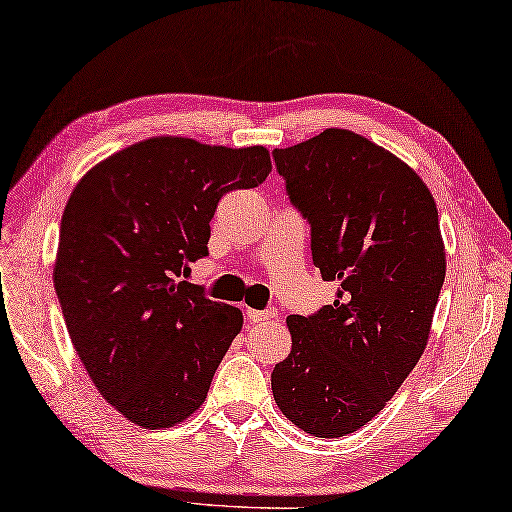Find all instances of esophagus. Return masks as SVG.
<instances>
[{
    "instance_id": "34e87169",
    "label": "esophagus",
    "mask_w": 512,
    "mask_h": 512,
    "mask_svg": "<svg viewBox=\"0 0 512 512\" xmlns=\"http://www.w3.org/2000/svg\"><path fill=\"white\" fill-rule=\"evenodd\" d=\"M274 315H276L274 308H265V311H254V308H247V320H249L251 324L267 322V320H272Z\"/></svg>"
}]
</instances>
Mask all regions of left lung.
I'll use <instances>...</instances> for the list:
<instances>
[{"mask_svg":"<svg viewBox=\"0 0 512 512\" xmlns=\"http://www.w3.org/2000/svg\"><path fill=\"white\" fill-rule=\"evenodd\" d=\"M286 195L311 224V254L335 301L290 315L276 406L315 438L365 426L413 372L445 283L438 208L424 181L358 133L326 129L274 149Z\"/></svg>","mask_w":512,"mask_h":512,"instance_id":"1","label":"left lung"}]
</instances>
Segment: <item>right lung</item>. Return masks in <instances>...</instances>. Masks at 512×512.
<instances>
[{
  "instance_id": "obj_1",
  "label": "right lung",
  "mask_w": 512,
  "mask_h": 512,
  "mask_svg": "<svg viewBox=\"0 0 512 512\" xmlns=\"http://www.w3.org/2000/svg\"><path fill=\"white\" fill-rule=\"evenodd\" d=\"M270 170L265 147L149 138L92 167L67 199L58 304L95 388L133 424L167 429L204 404L242 313L181 274L208 256L220 199Z\"/></svg>"
}]
</instances>
